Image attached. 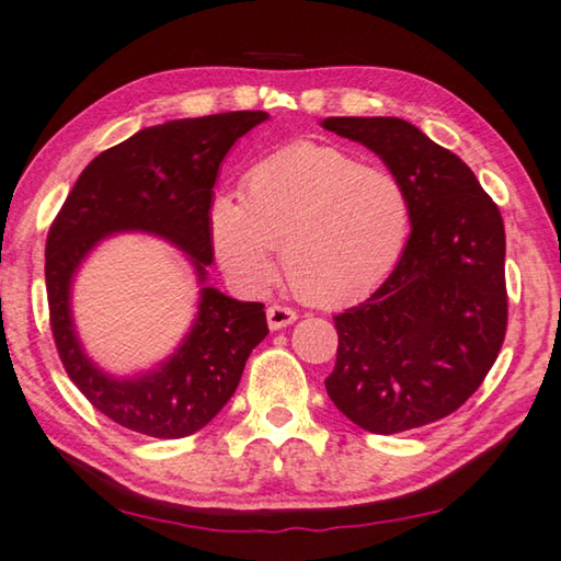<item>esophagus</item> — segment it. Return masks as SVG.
Listing matches in <instances>:
<instances>
[{"label": "esophagus", "mask_w": 561, "mask_h": 561, "mask_svg": "<svg viewBox=\"0 0 561 561\" xmlns=\"http://www.w3.org/2000/svg\"><path fill=\"white\" fill-rule=\"evenodd\" d=\"M296 311L289 309V306H279V304H272L267 309V323L272 331H282V328H287L296 321Z\"/></svg>", "instance_id": "obj_1"}]
</instances>
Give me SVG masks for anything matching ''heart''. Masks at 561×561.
I'll use <instances>...</instances> for the list:
<instances>
[{"label": "heart", "instance_id": "1", "mask_svg": "<svg viewBox=\"0 0 561 561\" xmlns=\"http://www.w3.org/2000/svg\"><path fill=\"white\" fill-rule=\"evenodd\" d=\"M211 243L243 289L274 277L272 250L294 294L313 306L357 301L389 277L411 230V202L397 174L347 152L296 142L252 164L240 199L216 196Z\"/></svg>", "mask_w": 561, "mask_h": 561}]
</instances>
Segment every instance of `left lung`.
I'll use <instances>...</instances> for the list:
<instances>
[{
    "label": "left lung",
    "instance_id": "8db88e82",
    "mask_svg": "<svg viewBox=\"0 0 561 561\" xmlns=\"http://www.w3.org/2000/svg\"><path fill=\"white\" fill-rule=\"evenodd\" d=\"M321 126L377 152L411 202L397 267L335 316L328 397L355 425L393 435L440 421L479 389L506 337V230L499 206L455 152L393 116Z\"/></svg>",
    "mask_w": 561,
    "mask_h": 561
}]
</instances>
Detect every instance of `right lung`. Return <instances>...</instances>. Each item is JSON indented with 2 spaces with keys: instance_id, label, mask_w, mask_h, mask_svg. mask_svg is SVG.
I'll use <instances>...</instances> for the list:
<instances>
[{
  "instance_id": "add662e5",
  "label": "right lung",
  "mask_w": 561,
  "mask_h": 561,
  "mask_svg": "<svg viewBox=\"0 0 561 561\" xmlns=\"http://www.w3.org/2000/svg\"><path fill=\"white\" fill-rule=\"evenodd\" d=\"M267 118V112H228L142 128L87 164L50 226L46 287L55 347L87 401L128 431L162 440L202 431L233 397L250 353L270 333L265 306L206 284L218 168L233 142ZM118 232L168 239L203 287L191 333L175 353L130 378L112 376L85 355L71 318L73 274L104 237Z\"/></svg>"
}]
</instances>
